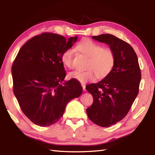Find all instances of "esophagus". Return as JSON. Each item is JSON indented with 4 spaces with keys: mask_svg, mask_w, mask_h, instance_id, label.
Wrapping results in <instances>:
<instances>
[{
    "mask_svg": "<svg viewBox=\"0 0 155 155\" xmlns=\"http://www.w3.org/2000/svg\"><path fill=\"white\" fill-rule=\"evenodd\" d=\"M81 85H82V87H83V91H86V88H85V87H86V85H85L84 83H82Z\"/></svg>",
    "mask_w": 155,
    "mask_h": 155,
    "instance_id": "esophagus-1",
    "label": "esophagus"
}]
</instances>
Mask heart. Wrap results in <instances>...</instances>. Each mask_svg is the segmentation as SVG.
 Instances as JSON below:
<instances>
[{
  "instance_id": "1",
  "label": "heart",
  "mask_w": 155,
  "mask_h": 155,
  "mask_svg": "<svg viewBox=\"0 0 155 155\" xmlns=\"http://www.w3.org/2000/svg\"><path fill=\"white\" fill-rule=\"evenodd\" d=\"M76 47L82 53L88 57V69L84 71L76 70L69 72V78L81 83H86L93 81L97 75L98 78H103L110 73L114 67L115 58L113 51L110 49L103 48L99 44L87 38L81 40ZM73 57V49H66L61 56L62 64L67 68H72Z\"/></svg>"
}]
</instances>
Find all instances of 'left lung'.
I'll use <instances>...</instances> for the list:
<instances>
[{
	"label": "left lung",
	"instance_id": "obj_1",
	"mask_svg": "<svg viewBox=\"0 0 155 155\" xmlns=\"http://www.w3.org/2000/svg\"><path fill=\"white\" fill-rule=\"evenodd\" d=\"M109 46L115 62L110 73L87 90L93 103L87 108L88 118L102 127H108L126 116L139 94L141 72L136 52L131 46L110 34L93 36Z\"/></svg>",
	"mask_w": 155,
	"mask_h": 155
}]
</instances>
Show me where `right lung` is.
Wrapping results in <instances>:
<instances>
[{
	"label": "right lung",
	"instance_id": "right-lung-1",
	"mask_svg": "<svg viewBox=\"0 0 155 155\" xmlns=\"http://www.w3.org/2000/svg\"><path fill=\"white\" fill-rule=\"evenodd\" d=\"M78 37L44 32L20 49L12 66L13 93L26 116L34 124L48 127L62 117L69 101L81 96V84L71 79L62 84L66 72L62 52Z\"/></svg>",
	"mask_w": 155,
	"mask_h": 155
}]
</instances>
